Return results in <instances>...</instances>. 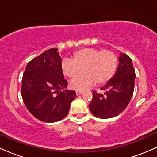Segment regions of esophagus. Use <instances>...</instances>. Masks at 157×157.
<instances>
[{
    "instance_id": "1",
    "label": "esophagus",
    "mask_w": 157,
    "mask_h": 157,
    "mask_svg": "<svg viewBox=\"0 0 157 157\" xmlns=\"http://www.w3.org/2000/svg\"><path fill=\"white\" fill-rule=\"evenodd\" d=\"M82 93H83V90H76V94L77 95L81 94Z\"/></svg>"
}]
</instances>
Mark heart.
I'll list each match as a JSON object with an SVG mask.
<instances>
[{"instance_id": "heart-1", "label": "heart", "mask_w": 157, "mask_h": 157, "mask_svg": "<svg viewBox=\"0 0 157 157\" xmlns=\"http://www.w3.org/2000/svg\"><path fill=\"white\" fill-rule=\"evenodd\" d=\"M118 58L112 51L93 48H83L75 52L72 60L65 58L61 62V70L66 77L75 78L70 82L71 88L83 89L89 86L109 82L117 72Z\"/></svg>"}]
</instances>
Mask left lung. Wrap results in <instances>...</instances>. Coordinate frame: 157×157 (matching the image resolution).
I'll use <instances>...</instances> for the list:
<instances>
[{
    "mask_svg": "<svg viewBox=\"0 0 157 157\" xmlns=\"http://www.w3.org/2000/svg\"><path fill=\"white\" fill-rule=\"evenodd\" d=\"M136 75L132 60L127 55L120 53L119 66L113 77L101 90L103 94L92 92L93 98L89 109L94 116L101 119L117 116L126 109L134 89Z\"/></svg>",
    "mask_w": 157,
    "mask_h": 157,
    "instance_id": "obj_1",
    "label": "left lung"
}]
</instances>
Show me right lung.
<instances>
[{
	"mask_svg": "<svg viewBox=\"0 0 157 157\" xmlns=\"http://www.w3.org/2000/svg\"><path fill=\"white\" fill-rule=\"evenodd\" d=\"M67 86L59 52L50 48L27 64L21 87L23 102L39 120L57 122L66 117L76 97V92L66 89Z\"/></svg>",
	"mask_w": 157,
	"mask_h": 157,
	"instance_id": "obj_1",
	"label": "right lung"
}]
</instances>
